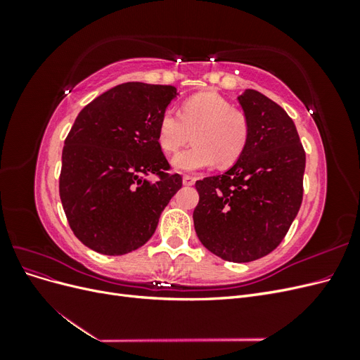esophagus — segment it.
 Masks as SVG:
<instances>
[{"label": "esophagus", "instance_id": "34e87169", "mask_svg": "<svg viewBox=\"0 0 360 360\" xmlns=\"http://www.w3.org/2000/svg\"><path fill=\"white\" fill-rule=\"evenodd\" d=\"M195 180H197V179H195L193 176H188V174H184V176H183L184 186H192V184H195Z\"/></svg>", "mask_w": 360, "mask_h": 360}]
</instances>
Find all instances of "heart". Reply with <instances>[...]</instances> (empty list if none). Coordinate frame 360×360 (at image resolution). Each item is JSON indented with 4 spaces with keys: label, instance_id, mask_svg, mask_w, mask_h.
<instances>
[{
    "label": "heart",
    "instance_id": "obj_1",
    "mask_svg": "<svg viewBox=\"0 0 360 360\" xmlns=\"http://www.w3.org/2000/svg\"><path fill=\"white\" fill-rule=\"evenodd\" d=\"M249 120L233 103L216 93H200L189 97L174 110L163 111L158 123V143L168 155L188 143L193 144L172 159L179 171H197L219 165H233L249 143Z\"/></svg>",
    "mask_w": 360,
    "mask_h": 360
}]
</instances>
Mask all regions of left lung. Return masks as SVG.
<instances>
[{"mask_svg":"<svg viewBox=\"0 0 360 360\" xmlns=\"http://www.w3.org/2000/svg\"><path fill=\"white\" fill-rule=\"evenodd\" d=\"M249 143L225 174L195 183L193 225L201 243L225 261L248 263L284 240L303 200L304 150L292 120L255 90L238 96Z\"/></svg>","mask_w":360,"mask_h":360,"instance_id":"8db88e82","label":"left lung"}]
</instances>
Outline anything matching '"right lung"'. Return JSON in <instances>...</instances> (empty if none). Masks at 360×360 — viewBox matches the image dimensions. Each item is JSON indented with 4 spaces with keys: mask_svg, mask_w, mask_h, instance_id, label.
Listing matches in <instances>:
<instances>
[{
    "mask_svg": "<svg viewBox=\"0 0 360 360\" xmlns=\"http://www.w3.org/2000/svg\"><path fill=\"white\" fill-rule=\"evenodd\" d=\"M176 86L126 82L96 97L64 141L60 198L73 234L96 252L124 255L146 245L181 188L158 143ZM155 175L153 184L146 180Z\"/></svg>",
    "mask_w": 360,
    "mask_h": 360,
    "instance_id": "right-lung-1",
    "label": "right lung"
}]
</instances>
